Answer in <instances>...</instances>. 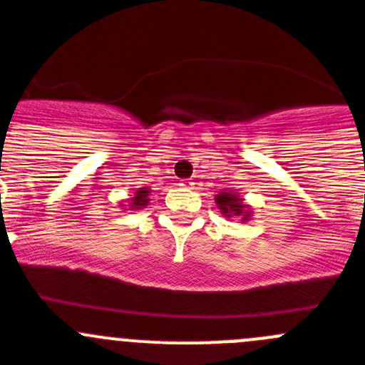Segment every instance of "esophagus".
<instances>
[{
  "instance_id": "1",
  "label": "esophagus",
  "mask_w": 365,
  "mask_h": 365,
  "mask_svg": "<svg viewBox=\"0 0 365 365\" xmlns=\"http://www.w3.org/2000/svg\"><path fill=\"white\" fill-rule=\"evenodd\" d=\"M193 185H195V182H193L192 179H182V180H180V186H182V188H185V190H192Z\"/></svg>"
}]
</instances>
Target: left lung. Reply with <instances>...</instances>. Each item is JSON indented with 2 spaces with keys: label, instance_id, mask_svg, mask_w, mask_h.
Masks as SVG:
<instances>
[{
  "label": "left lung",
  "instance_id": "8db88e82",
  "mask_svg": "<svg viewBox=\"0 0 365 365\" xmlns=\"http://www.w3.org/2000/svg\"><path fill=\"white\" fill-rule=\"evenodd\" d=\"M215 202L224 217L237 215L246 222L250 219V215H252V208L248 205H244V200L235 192H232V190H228V192L224 190L219 195H215Z\"/></svg>",
  "mask_w": 365,
  "mask_h": 365
}]
</instances>
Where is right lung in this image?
<instances>
[{
	"mask_svg": "<svg viewBox=\"0 0 365 365\" xmlns=\"http://www.w3.org/2000/svg\"><path fill=\"white\" fill-rule=\"evenodd\" d=\"M148 195L150 190L148 188H139L135 192V195L132 197V205H130V210H141L148 205Z\"/></svg>",
	"mask_w": 365,
	"mask_h": 365,
	"instance_id": "add662e5",
	"label": "right lung"
}]
</instances>
